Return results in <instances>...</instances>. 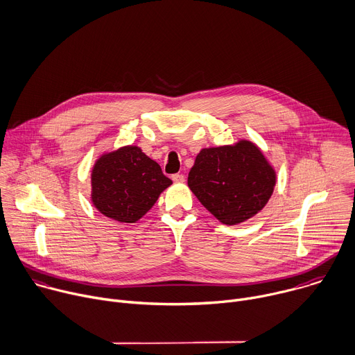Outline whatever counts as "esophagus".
I'll return each mask as SVG.
<instances>
[{
  "label": "esophagus",
  "instance_id": "34e87169",
  "mask_svg": "<svg viewBox=\"0 0 355 355\" xmlns=\"http://www.w3.org/2000/svg\"><path fill=\"white\" fill-rule=\"evenodd\" d=\"M172 180L175 183H183L184 182V176L180 175V173H175V175H172Z\"/></svg>",
  "mask_w": 355,
  "mask_h": 355
}]
</instances>
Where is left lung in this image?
<instances>
[{"label": "left lung", "instance_id": "left-lung-1", "mask_svg": "<svg viewBox=\"0 0 355 355\" xmlns=\"http://www.w3.org/2000/svg\"><path fill=\"white\" fill-rule=\"evenodd\" d=\"M277 183L274 166L250 139L202 148L187 178L189 189L221 224L238 225L264 208Z\"/></svg>", "mask_w": 355, "mask_h": 355}]
</instances>
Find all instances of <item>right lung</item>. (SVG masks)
Returning <instances> with one entry per match:
<instances>
[{"label":"right lung","mask_w":355,"mask_h":355,"mask_svg":"<svg viewBox=\"0 0 355 355\" xmlns=\"http://www.w3.org/2000/svg\"><path fill=\"white\" fill-rule=\"evenodd\" d=\"M172 184L161 166L137 146L101 154L91 172V201L105 217L132 224Z\"/></svg>","instance_id":"add662e5"}]
</instances>
